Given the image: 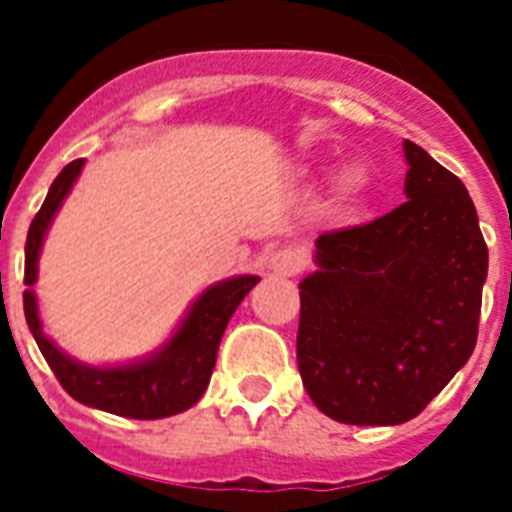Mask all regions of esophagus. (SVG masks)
Returning <instances> with one entry per match:
<instances>
[{
    "label": "esophagus",
    "mask_w": 512,
    "mask_h": 512,
    "mask_svg": "<svg viewBox=\"0 0 512 512\" xmlns=\"http://www.w3.org/2000/svg\"><path fill=\"white\" fill-rule=\"evenodd\" d=\"M268 268H271L276 276H297L303 271V257L297 255L295 249H279L273 252L271 260H268Z\"/></svg>",
    "instance_id": "obj_1"
}]
</instances>
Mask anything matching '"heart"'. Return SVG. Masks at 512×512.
I'll return each mask as SVG.
<instances>
[{
	"instance_id": "b5f03b06",
	"label": "heart",
	"mask_w": 512,
	"mask_h": 512,
	"mask_svg": "<svg viewBox=\"0 0 512 512\" xmlns=\"http://www.w3.org/2000/svg\"><path fill=\"white\" fill-rule=\"evenodd\" d=\"M369 188V177L361 167H345V170L337 175V191H340L342 199H361Z\"/></svg>"
}]
</instances>
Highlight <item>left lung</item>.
<instances>
[{
    "instance_id": "obj_1",
    "label": "left lung",
    "mask_w": 512,
    "mask_h": 512,
    "mask_svg": "<svg viewBox=\"0 0 512 512\" xmlns=\"http://www.w3.org/2000/svg\"><path fill=\"white\" fill-rule=\"evenodd\" d=\"M404 154V204L321 233L319 271L300 281V377L345 425L412 420L476 348L489 268L476 207L417 143Z\"/></svg>"
}]
</instances>
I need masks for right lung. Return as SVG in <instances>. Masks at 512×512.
<instances>
[{
    "label": "right lung",
    "mask_w": 512,
    "mask_h": 512,
    "mask_svg": "<svg viewBox=\"0 0 512 512\" xmlns=\"http://www.w3.org/2000/svg\"><path fill=\"white\" fill-rule=\"evenodd\" d=\"M84 159L66 164L50 185L42 209L31 220L26 239V292H23V311L31 335L42 350L44 361L50 364L58 382L79 404L95 406L103 412L130 417V420H159L191 409L209 385L215 369L217 348L223 332L231 321L233 311L255 287L257 276H233L196 297L191 311L177 327L175 335L154 356L124 366H87L74 361L42 332V321L36 311V263L42 249L44 233L50 228L52 217L60 209L71 185L79 177Z\"/></svg>",
    "instance_id": "right-lung-1"
}]
</instances>
